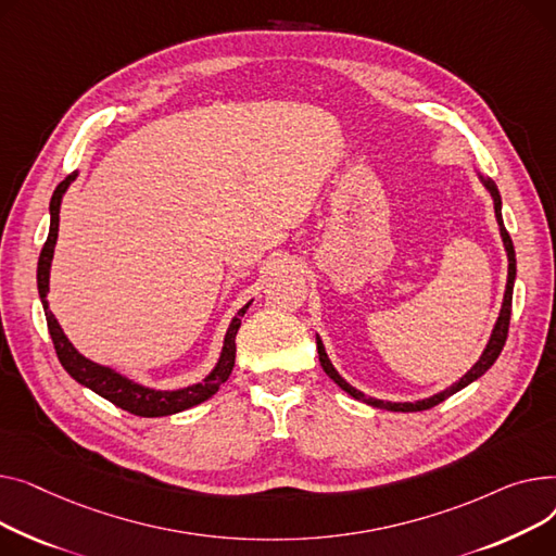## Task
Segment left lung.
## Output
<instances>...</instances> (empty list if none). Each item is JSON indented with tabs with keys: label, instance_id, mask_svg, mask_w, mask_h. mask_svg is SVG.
Segmentation results:
<instances>
[{
	"label": "left lung",
	"instance_id": "8db88e82",
	"mask_svg": "<svg viewBox=\"0 0 556 556\" xmlns=\"http://www.w3.org/2000/svg\"><path fill=\"white\" fill-rule=\"evenodd\" d=\"M480 184L486 188V192L492 194L494 200V213H496V222H498V231H501V238H503V247H505V253H507V285H505V296H503V305H501V312H498V318L494 323V330L492 334H489V341L480 354L478 362L471 366V370H467L458 381L451 383L448 388L440 390V393L431 395V397H424V400H417V402H386V400H377V397H366L362 390H356L354 386H350L341 375L339 370L332 366L328 352H325V345L320 341V337L316 334V350H318V358H320V366L325 370V375H328L341 390H345L348 395H352L354 400L358 402H366L368 406H375V408H381V410H395V413H415V410H427V408H433L438 406L440 402H444L446 397L455 395L458 390L467 388L469 383H473L478 377H482L489 368H492L496 364V358L505 345V339H507V330H509V316H511V293H514V280H516V253H514V244H511V238L509 233L505 231V224H503V202H501V192L496 188V184L484 177L478 166H473Z\"/></svg>",
	"mask_w": 556,
	"mask_h": 556
}]
</instances>
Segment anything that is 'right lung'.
<instances>
[{
	"mask_svg": "<svg viewBox=\"0 0 556 556\" xmlns=\"http://www.w3.org/2000/svg\"><path fill=\"white\" fill-rule=\"evenodd\" d=\"M76 177H78V170L72 173L70 177H64L58 184V188L53 190V198L49 204V215H51L49 236H47V242H45L40 260H38V293H40V301L45 307L49 334H51V341H53V348H55V354L60 358L62 368L67 370L80 386L93 390L96 395H101L103 400L112 402L114 406L132 413V415H139V417H166V415L181 413L186 408H192V406L211 400L236 366V334L242 325V316L247 314V309L253 301H249L244 307H240L238 314L231 318V323H228L222 352H219V358L213 366V370L202 381L184 386V388H175V390L150 388L146 383L129 379L127 375H121L118 370H114L110 366H101V364L91 362V358L80 354L74 348V343L67 339V334L62 332L58 318L49 309L47 296H49V276H51L53 251H55V242H58L60 204H62L64 192H67V188L76 181Z\"/></svg>",
	"mask_w": 556,
	"mask_h": 556,
	"instance_id": "1",
	"label": "right lung"
}]
</instances>
